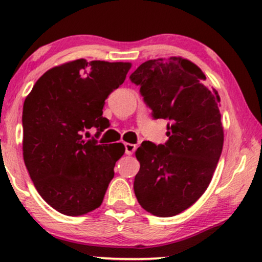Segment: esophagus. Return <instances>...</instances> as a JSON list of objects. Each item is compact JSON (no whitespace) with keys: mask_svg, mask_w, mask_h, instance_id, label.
<instances>
[{"mask_svg":"<svg viewBox=\"0 0 262 262\" xmlns=\"http://www.w3.org/2000/svg\"><path fill=\"white\" fill-rule=\"evenodd\" d=\"M135 150H136V146H135V144L125 143V153H126V155L131 156L132 153L135 152Z\"/></svg>","mask_w":262,"mask_h":262,"instance_id":"34e87169","label":"esophagus"}]
</instances>
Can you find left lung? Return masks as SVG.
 <instances>
[{
	"label": "left lung",
	"mask_w": 262,
	"mask_h": 262,
	"mask_svg": "<svg viewBox=\"0 0 262 262\" xmlns=\"http://www.w3.org/2000/svg\"><path fill=\"white\" fill-rule=\"evenodd\" d=\"M140 85L153 119L167 120L168 141H143L136 150L138 204L157 217H173L206 191L223 148L221 98L204 84L206 76L183 57L143 62L130 76Z\"/></svg>",
	"instance_id": "8db88e82"
}]
</instances>
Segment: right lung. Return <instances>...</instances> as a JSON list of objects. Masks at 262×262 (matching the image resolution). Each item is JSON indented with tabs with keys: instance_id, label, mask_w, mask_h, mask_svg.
<instances>
[{
	"instance_id": "1",
	"label": "right lung",
	"mask_w": 262,
	"mask_h": 262,
	"mask_svg": "<svg viewBox=\"0 0 262 262\" xmlns=\"http://www.w3.org/2000/svg\"><path fill=\"white\" fill-rule=\"evenodd\" d=\"M128 62L84 58L46 71L24 100L23 158L39 195L66 216H82L103 202L122 143H98L109 127L105 99L122 84ZM95 127V138L86 140Z\"/></svg>"
}]
</instances>
